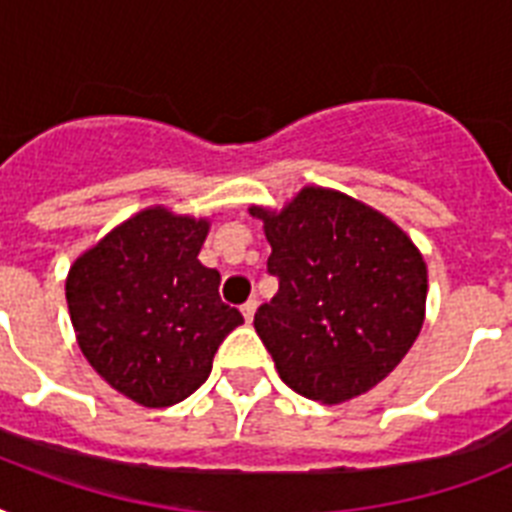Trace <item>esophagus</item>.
Here are the masks:
<instances>
[{
	"label": "esophagus",
	"mask_w": 512,
	"mask_h": 512,
	"mask_svg": "<svg viewBox=\"0 0 512 512\" xmlns=\"http://www.w3.org/2000/svg\"><path fill=\"white\" fill-rule=\"evenodd\" d=\"M255 311H257V300H255V297H249L247 303L241 305V313H244V319L252 321V319H255Z\"/></svg>",
	"instance_id": "34e87169"
}]
</instances>
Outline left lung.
Here are the masks:
<instances>
[{
	"label": "left lung",
	"mask_w": 512,
	"mask_h": 512,
	"mask_svg": "<svg viewBox=\"0 0 512 512\" xmlns=\"http://www.w3.org/2000/svg\"><path fill=\"white\" fill-rule=\"evenodd\" d=\"M279 292L255 329L289 388L321 404L372 390L409 353L425 319V260L396 223L327 188L265 212Z\"/></svg>",
	"instance_id": "left-lung-1"
}]
</instances>
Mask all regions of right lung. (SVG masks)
<instances>
[{"label":"right lung","instance_id":"1","mask_svg":"<svg viewBox=\"0 0 512 512\" xmlns=\"http://www.w3.org/2000/svg\"><path fill=\"white\" fill-rule=\"evenodd\" d=\"M207 231V220L146 209L68 271V313L84 358L135 404L162 409L191 396L220 342L244 324L220 300V273L199 263Z\"/></svg>","mask_w":512,"mask_h":512}]
</instances>
